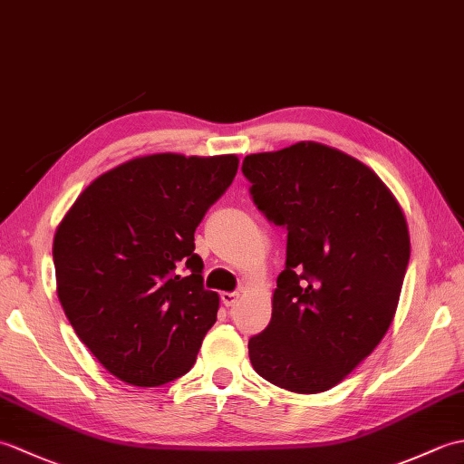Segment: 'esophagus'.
Returning a JSON list of instances; mask_svg holds the SVG:
<instances>
[{"mask_svg": "<svg viewBox=\"0 0 464 464\" xmlns=\"http://www.w3.org/2000/svg\"><path fill=\"white\" fill-rule=\"evenodd\" d=\"M221 301H223V304L225 307H233L235 303L239 301V293H221Z\"/></svg>", "mask_w": 464, "mask_h": 464, "instance_id": "34e87169", "label": "esophagus"}]
</instances>
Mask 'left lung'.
I'll return each instance as SVG.
<instances>
[{
    "mask_svg": "<svg viewBox=\"0 0 464 464\" xmlns=\"http://www.w3.org/2000/svg\"><path fill=\"white\" fill-rule=\"evenodd\" d=\"M255 205L287 227L271 323L249 339L253 369L277 387L333 389L387 334L411 257L405 213L371 167L299 141L243 160Z\"/></svg>",
    "mask_w": 464,
    "mask_h": 464,
    "instance_id": "8db88e82",
    "label": "left lung"
}]
</instances>
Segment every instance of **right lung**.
Here are the masks:
<instances>
[{
	"mask_svg": "<svg viewBox=\"0 0 464 464\" xmlns=\"http://www.w3.org/2000/svg\"><path fill=\"white\" fill-rule=\"evenodd\" d=\"M237 167V155L135 157L87 185L57 225L59 303L120 381L160 387L193 367L219 309L203 289L195 229Z\"/></svg>",
	"mask_w": 464,
	"mask_h": 464,
	"instance_id": "add662e5",
	"label": "right lung"
}]
</instances>
